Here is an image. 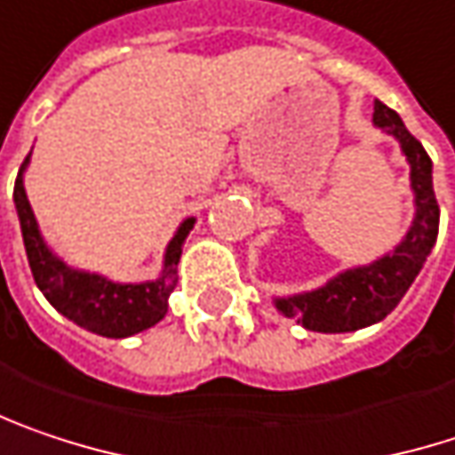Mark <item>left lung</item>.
Instances as JSON below:
<instances>
[{"label":"left lung","instance_id":"obj_1","mask_svg":"<svg viewBox=\"0 0 455 455\" xmlns=\"http://www.w3.org/2000/svg\"><path fill=\"white\" fill-rule=\"evenodd\" d=\"M375 127L393 135L411 166V189L417 203V216L403 242L393 250L391 255L339 273L325 286L294 294L286 299H275V307L286 317L297 320L307 331L317 333H347L356 328H367L386 315L395 310L422 263L427 260L437 239V224H440V205L435 200L433 189V161L422 143L403 127L401 116L383 104L375 101L372 114Z\"/></svg>","mask_w":455,"mask_h":455}]
</instances>
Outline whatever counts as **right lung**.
I'll use <instances>...</instances> for the list:
<instances>
[{
  "label": "right lung",
  "instance_id": "obj_1",
  "mask_svg": "<svg viewBox=\"0 0 455 455\" xmlns=\"http://www.w3.org/2000/svg\"><path fill=\"white\" fill-rule=\"evenodd\" d=\"M28 158L30 156H25L20 174L15 180V208L20 216L28 266L44 297L62 312L64 317L106 339H124L164 320V315L169 310V294L174 291V283H177L174 273L182 258V244L189 228L195 227V219H187L182 221V227L177 228L174 239L166 247L164 273L156 281L114 283L96 273L67 268L46 247L36 224V216L30 211V203L22 187V172L28 166Z\"/></svg>",
  "mask_w": 455,
  "mask_h": 455
}]
</instances>
